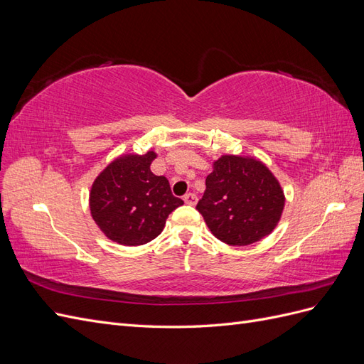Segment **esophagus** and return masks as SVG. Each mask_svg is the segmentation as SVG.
<instances>
[{
    "instance_id": "obj_1",
    "label": "esophagus",
    "mask_w": 364,
    "mask_h": 364,
    "mask_svg": "<svg viewBox=\"0 0 364 364\" xmlns=\"http://www.w3.org/2000/svg\"><path fill=\"white\" fill-rule=\"evenodd\" d=\"M183 202L186 203V205H196L197 203V196L196 194H193V193H186L185 196H183Z\"/></svg>"
}]
</instances>
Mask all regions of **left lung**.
Here are the masks:
<instances>
[{
	"label": "left lung",
	"mask_w": 364,
	"mask_h": 364,
	"mask_svg": "<svg viewBox=\"0 0 364 364\" xmlns=\"http://www.w3.org/2000/svg\"><path fill=\"white\" fill-rule=\"evenodd\" d=\"M196 209L213 235L230 246H247L278 226L285 196L266 164L253 156L223 155L213 162Z\"/></svg>",
	"instance_id": "8db88e82"
}]
</instances>
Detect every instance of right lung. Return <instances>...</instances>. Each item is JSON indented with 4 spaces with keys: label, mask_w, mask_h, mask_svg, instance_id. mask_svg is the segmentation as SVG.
<instances>
[{
    "label": "right lung",
    "mask_w": 364,
    "mask_h": 364,
    "mask_svg": "<svg viewBox=\"0 0 364 364\" xmlns=\"http://www.w3.org/2000/svg\"><path fill=\"white\" fill-rule=\"evenodd\" d=\"M156 153H126L97 176L90 191V209L95 225L123 246H141L155 240L168 215L183 205L164 176L153 174Z\"/></svg>",
    "instance_id": "right-lung-1"
}]
</instances>
